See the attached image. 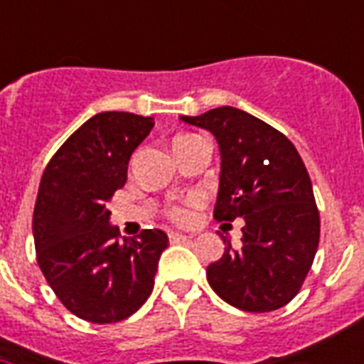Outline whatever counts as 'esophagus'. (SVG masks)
<instances>
[{
  "label": "esophagus",
  "instance_id": "esophagus-1",
  "mask_svg": "<svg viewBox=\"0 0 364 364\" xmlns=\"http://www.w3.org/2000/svg\"><path fill=\"white\" fill-rule=\"evenodd\" d=\"M168 236H170V242H187V240H191V236H187V234H181V232H176V230H171Z\"/></svg>",
  "mask_w": 364,
  "mask_h": 364
}]
</instances>
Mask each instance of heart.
I'll list each match as a JSON object with an SVG mask.
<instances>
[{
	"label": "heart",
	"instance_id": "heart-1",
	"mask_svg": "<svg viewBox=\"0 0 364 364\" xmlns=\"http://www.w3.org/2000/svg\"><path fill=\"white\" fill-rule=\"evenodd\" d=\"M181 137H187V136H177L176 139H181ZM176 139H173V141H176ZM170 215L173 217L176 221H187L191 213H188V210H185V208H173V210L170 211Z\"/></svg>",
	"mask_w": 364,
	"mask_h": 364
}]
</instances>
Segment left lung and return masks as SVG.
<instances>
[{
	"mask_svg": "<svg viewBox=\"0 0 364 364\" xmlns=\"http://www.w3.org/2000/svg\"><path fill=\"white\" fill-rule=\"evenodd\" d=\"M183 122L211 132L221 151L213 217L243 219L242 247L230 240L208 266L211 289L243 311H272L296 296L319 245V211L304 162L282 132L225 105Z\"/></svg>",
	"mask_w": 364,
	"mask_h": 364,
	"instance_id": "left-lung-1",
	"label": "left lung"
}]
</instances>
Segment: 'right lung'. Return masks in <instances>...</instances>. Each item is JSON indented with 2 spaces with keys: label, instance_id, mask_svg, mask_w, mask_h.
<instances>
[{
  "label": "right lung",
  "instance_id": "1",
  "mask_svg": "<svg viewBox=\"0 0 364 364\" xmlns=\"http://www.w3.org/2000/svg\"><path fill=\"white\" fill-rule=\"evenodd\" d=\"M153 126V117L98 113L43 171L33 210L37 262L60 302L85 321H122L153 291L168 236L154 228L119 240L107 210L124 187L132 153Z\"/></svg>",
  "mask_w": 364,
  "mask_h": 364
}]
</instances>
